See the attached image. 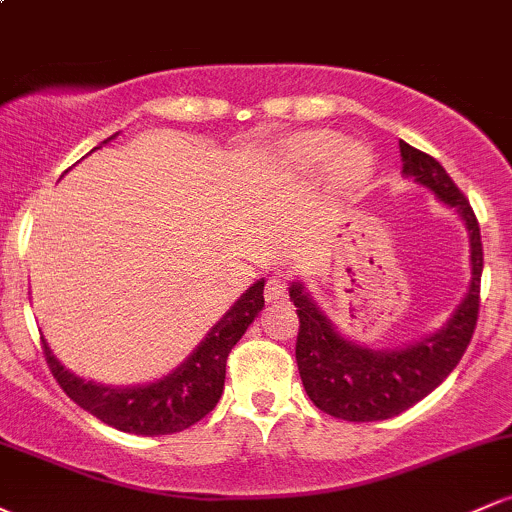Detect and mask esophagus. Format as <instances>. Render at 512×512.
Segmentation results:
<instances>
[{"mask_svg":"<svg viewBox=\"0 0 512 512\" xmlns=\"http://www.w3.org/2000/svg\"><path fill=\"white\" fill-rule=\"evenodd\" d=\"M264 301L269 305H279L289 301V289H286V281L279 279V276H272L264 286Z\"/></svg>","mask_w":512,"mask_h":512,"instance_id":"obj_1","label":"esophagus"}]
</instances>
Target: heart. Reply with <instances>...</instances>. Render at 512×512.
<instances>
[{"instance_id": "obj_1", "label": "heart", "mask_w": 512, "mask_h": 512, "mask_svg": "<svg viewBox=\"0 0 512 512\" xmlns=\"http://www.w3.org/2000/svg\"><path fill=\"white\" fill-rule=\"evenodd\" d=\"M281 166L293 170H313L325 163L334 180L344 185H358L373 170V156L368 146L354 139H337L327 132H301L293 134L276 151Z\"/></svg>"}]
</instances>
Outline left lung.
<instances>
[{
    "label": "left lung",
    "mask_w": 512,
    "mask_h": 512,
    "mask_svg": "<svg viewBox=\"0 0 512 512\" xmlns=\"http://www.w3.org/2000/svg\"><path fill=\"white\" fill-rule=\"evenodd\" d=\"M399 154L404 178L431 190L438 202L455 211L467 226L472 276L460 305L440 330L395 349H373L346 337L322 313L303 281H291L289 296L301 320L296 363L303 387L317 409L344 421L392 419L431 395L460 363L477 327L479 284L484 269L477 216L436 158L407 142H399Z\"/></svg>",
    "instance_id": "8db88e82"
}]
</instances>
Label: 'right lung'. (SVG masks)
Returning <instances> with one entry per match:
<instances>
[{
	"label": "right lung",
	"mask_w": 512,
	"mask_h": 512,
	"mask_svg": "<svg viewBox=\"0 0 512 512\" xmlns=\"http://www.w3.org/2000/svg\"><path fill=\"white\" fill-rule=\"evenodd\" d=\"M103 144H108L110 139ZM96 146V149H101ZM91 149V151H96ZM264 279H257L207 332L190 356L163 378L144 385H105L64 368L43 337L52 375L69 397L103 424L134 436H168L197 424L223 395L226 358L264 308Z\"/></svg>",
	"instance_id": "obj_1"
}]
</instances>
